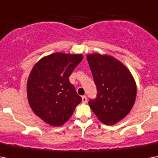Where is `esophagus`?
Returning a JSON list of instances; mask_svg holds the SVG:
<instances>
[{
  "mask_svg": "<svg viewBox=\"0 0 158 158\" xmlns=\"http://www.w3.org/2000/svg\"><path fill=\"white\" fill-rule=\"evenodd\" d=\"M82 102H84V103H86L87 102H88V99H87L86 96H83L82 97Z\"/></svg>",
  "mask_w": 158,
  "mask_h": 158,
  "instance_id": "obj_1",
  "label": "esophagus"
}]
</instances>
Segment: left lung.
<instances>
[{
  "label": "left lung",
  "instance_id": "8db88e82",
  "mask_svg": "<svg viewBox=\"0 0 158 158\" xmlns=\"http://www.w3.org/2000/svg\"><path fill=\"white\" fill-rule=\"evenodd\" d=\"M98 95L89 100L92 110L105 125H115L130 113L135 104L137 88L130 71L109 55L87 56Z\"/></svg>",
  "mask_w": 158,
  "mask_h": 158
}]
</instances>
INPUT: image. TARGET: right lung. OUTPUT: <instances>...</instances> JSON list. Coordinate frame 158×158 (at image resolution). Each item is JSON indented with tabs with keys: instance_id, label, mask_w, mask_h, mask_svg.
<instances>
[{
	"instance_id": "add662e5",
	"label": "right lung",
	"mask_w": 158,
	"mask_h": 158,
	"mask_svg": "<svg viewBox=\"0 0 158 158\" xmlns=\"http://www.w3.org/2000/svg\"><path fill=\"white\" fill-rule=\"evenodd\" d=\"M82 54L56 52L40 59L31 70L27 96L35 115L52 126L64 125L82 101L69 80Z\"/></svg>"
}]
</instances>
